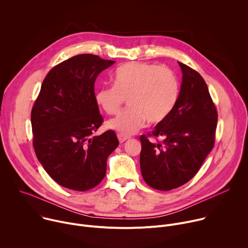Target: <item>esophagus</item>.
<instances>
[{
    "label": "esophagus",
    "instance_id": "esophagus-1",
    "mask_svg": "<svg viewBox=\"0 0 248 248\" xmlns=\"http://www.w3.org/2000/svg\"><path fill=\"white\" fill-rule=\"evenodd\" d=\"M118 138H119L120 143H123V142H124L125 140H127V139H128V137H127V136L123 135V134H121V133H118Z\"/></svg>",
    "mask_w": 248,
    "mask_h": 248
}]
</instances>
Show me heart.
Segmentation results:
<instances>
[{"instance_id": "1", "label": "heart", "mask_w": 248, "mask_h": 248, "mask_svg": "<svg viewBox=\"0 0 248 248\" xmlns=\"http://www.w3.org/2000/svg\"><path fill=\"white\" fill-rule=\"evenodd\" d=\"M114 86L101 87L95 102L109 115L120 111L125 99L129 108L107 123L123 135H131L146 121L159 124L169 117L179 101L181 86L178 77L166 66L131 62L119 66L113 75Z\"/></svg>"}]
</instances>
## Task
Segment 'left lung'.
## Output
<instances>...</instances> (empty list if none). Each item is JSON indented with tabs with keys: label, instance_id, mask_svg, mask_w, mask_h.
Listing matches in <instances>:
<instances>
[{
	"label": "left lung",
	"instance_id": "obj_1",
	"mask_svg": "<svg viewBox=\"0 0 248 248\" xmlns=\"http://www.w3.org/2000/svg\"><path fill=\"white\" fill-rule=\"evenodd\" d=\"M183 81L179 101L152 134L161 143L141 135L140 169L145 183L168 191L189 182L213 149L218 114L203 78L179 62Z\"/></svg>",
	"mask_w": 248,
	"mask_h": 248
}]
</instances>
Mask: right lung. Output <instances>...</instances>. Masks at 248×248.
I'll use <instances>...</instances> for the list:
<instances>
[{"mask_svg": "<svg viewBox=\"0 0 248 248\" xmlns=\"http://www.w3.org/2000/svg\"><path fill=\"white\" fill-rule=\"evenodd\" d=\"M115 61L81 54L54 66L31 111L33 147L38 161L60 186L86 191L106 174L107 159L118 147L113 130L94 136L103 123L94 83Z\"/></svg>", "mask_w": 248, "mask_h": 248, "instance_id": "obj_1", "label": "right lung"}]
</instances>
